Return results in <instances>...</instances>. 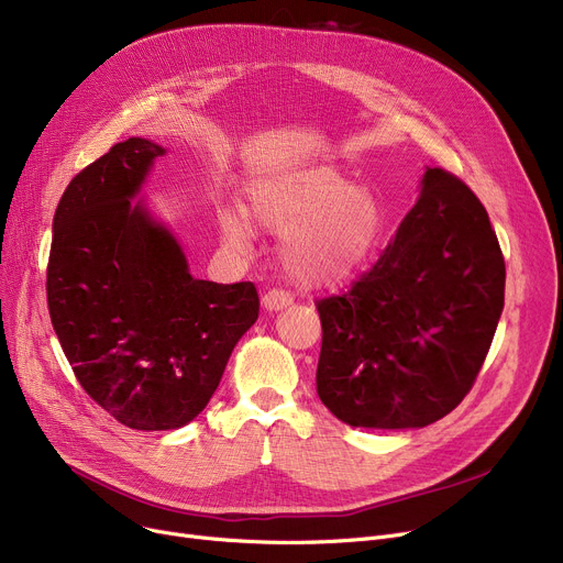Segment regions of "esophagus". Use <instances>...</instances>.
Here are the masks:
<instances>
[{
	"instance_id": "esophagus-1",
	"label": "esophagus",
	"mask_w": 563,
	"mask_h": 563,
	"mask_svg": "<svg viewBox=\"0 0 563 563\" xmlns=\"http://www.w3.org/2000/svg\"><path fill=\"white\" fill-rule=\"evenodd\" d=\"M262 306H264V310H269V312L285 310V308L291 306V294L285 291V289H269L262 297Z\"/></svg>"
}]
</instances>
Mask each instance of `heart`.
Instances as JSON below:
<instances>
[{"label": "heart", "instance_id": "b5f03b06", "mask_svg": "<svg viewBox=\"0 0 563 563\" xmlns=\"http://www.w3.org/2000/svg\"><path fill=\"white\" fill-rule=\"evenodd\" d=\"M249 212L257 225L285 234L283 264L303 285H331L356 272L380 221L376 202L327 166L260 177L249 187ZM219 223L230 246L251 244V228L240 214L223 212Z\"/></svg>", "mask_w": 563, "mask_h": 563}]
</instances>
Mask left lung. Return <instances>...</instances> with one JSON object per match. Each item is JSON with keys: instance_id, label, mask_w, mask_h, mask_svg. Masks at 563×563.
I'll use <instances>...</instances> for the list:
<instances>
[{"instance_id": "left-lung-1", "label": "left lung", "mask_w": 563, "mask_h": 563, "mask_svg": "<svg viewBox=\"0 0 563 563\" xmlns=\"http://www.w3.org/2000/svg\"><path fill=\"white\" fill-rule=\"evenodd\" d=\"M505 257L479 198L427 168L422 191L376 264L317 301V395L338 420L422 429L475 383L505 308Z\"/></svg>"}]
</instances>
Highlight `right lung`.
Listing matches in <instances>:
<instances>
[{"label":"right lung","instance_id":"obj_1","mask_svg":"<svg viewBox=\"0 0 563 563\" xmlns=\"http://www.w3.org/2000/svg\"><path fill=\"white\" fill-rule=\"evenodd\" d=\"M164 153L132 136L77 173L47 262L52 327L79 386L139 431L198 418L260 312L253 283L194 278L170 230L132 202Z\"/></svg>","mask_w":563,"mask_h":563}]
</instances>
